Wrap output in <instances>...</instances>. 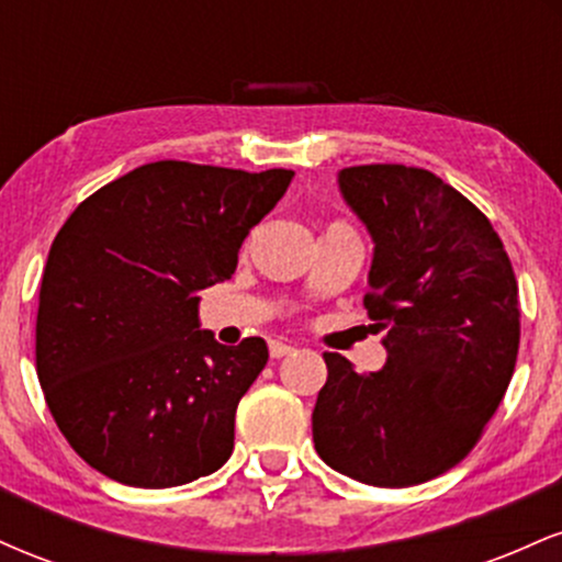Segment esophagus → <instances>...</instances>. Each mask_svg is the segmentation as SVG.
<instances>
[{
  "instance_id": "1",
  "label": "esophagus",
  "mask_w": 562,
  "mask_h": 562,
  "mask_svg": "<svg viewBox=\"0 0 562 562\" xmlns=\"http://www.w3.org/2000/svg\"><path fill=\"white\" fill-rule=\"evenodd\" d=\"M293 351L295 348L290 344H282V340H269V353H272V359H282Z\"/></svg>"
}]
</instances>
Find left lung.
I'll return each instance as SVG.
<instances>
[{
  "label": "left lung",
  "instance_id": "1",
  "mask_svg": "<svg viewBox=\"0 0 562 562\" xmlns=\"http://www.w3.org/2000/svg\"><path fill=\"white\" fill-rule=\"evenodd\" d=\"M340 192L375 243L364 308L389 351L357 372L325 353L317 454L370 486H417L465 460L513 378L518 282L492 222L436 173L351 166Z\"/></svg>",
  "mask_w": 562,
  "mask_h": 562
}]
</instances>
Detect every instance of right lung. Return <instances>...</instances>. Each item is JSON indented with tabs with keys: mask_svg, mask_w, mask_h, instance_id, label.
I'll use <instances>...</instances> for the list:
<instances>
[{
	"mask_svg": "<svg viewBox=\"0 0 562 562\" xmlns=\"http://www.w3.org/2000/svg\"><path fill=\"white\" fill-rule=\"evenodd\" d=\"M293 171L156 160L89 195L49 248L36 375L57 428L108 479L142 488L211 475L269 359L263 338L200 330L198 290L229 280Z\"/></svg>",
	"mask_w": 562,
	"mask_h": 562,
	"instance_id": "right-lung-1",
	"label": "right lung"
}]
</instances>
